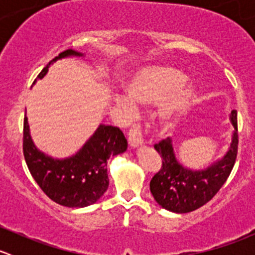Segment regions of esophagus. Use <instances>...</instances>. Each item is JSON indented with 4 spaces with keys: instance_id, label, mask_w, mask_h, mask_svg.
I'll return each instance as SVG.
<instances>
[{
    "instance_id": "esophagus-1",
    "label": "esophagus",
    "mask_w": 255,
    "mask_h": 255,
    "mask_svg": "<svg viewBox=\"0 0 255 255\" xmlns=\"http://www.w3.org/2000/svg\"><path fill=\"white\" fill-rule=\"evenodd\" d=\"M128 142L130 146H138L143 143V129L139 125H133L128 132Z\"/></svg>"
}]
</instances>
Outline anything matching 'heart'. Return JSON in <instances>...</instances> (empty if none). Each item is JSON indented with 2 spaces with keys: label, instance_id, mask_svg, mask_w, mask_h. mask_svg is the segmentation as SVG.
Here are the masks:
<instances>
[{
  "label": "heart",
  "instance_id": "1",
  "mask_svg": "<svg viewBox=\"0 0 255 255\" xmlns=\"http://www.w3.org/2000/svg\"><path fill=\"white\" fill-rule=\"evenodd\" d=\"M186 79V74L176 68L145 69L126 85V91L130 101L138 105H158L166 100L160 116L169 120L186 109L194 99L195 87L184 85ZM118 101L129 105L126 97H118Z\"/></svg>",
  "mask_w": 255,
  "mask_h": 255
}]
</instances>
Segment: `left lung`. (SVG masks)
Listing matches in <instances>:
<instances>
[{"mask_svg":"<svg viewBox=\"0 0 255 255\" xmlns=\"http://www.w3.org/2000/svg\"><path fill=\"white\" fill-rule=\"evenodd\" d=\"M235 127L232 143L222 160L208 166L206 170L194 171L177 163L170 138L154 144L160 154L161 166L150 181V192L155 201L165 210L187 213L207 204L220 191L235 166L238 151L237 111L231 113Z\"/></svg>","mask_w":255,"mask_h":255,"instance_id":"obj_1","label":"left lung"}]
</instances>
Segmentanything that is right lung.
<instances>
[{
    "mask_svg": "<svg viewBox=\"0 0 255 255\" xmlns=\"http://www.w3.org/2000/svg\"><path fill=\"white\" fill-rule=\"evenodd\" d=\"M69 55L82 54L71 49L63 51L49 61L37 79L44 78L50 64ZM126 149L127 139L122 130L101 125L75 155L63 160L53 159L35 148L24 116L23 155L29 173L49 199L61 206L85 207L95 204L109 187L107 159Z\"/></svg>",
    "mask_w": 255,
    "mask_h": 255,
    "instance_id": "obj_1",
    "label": "right lung"
}]
</instances>
